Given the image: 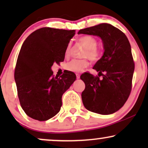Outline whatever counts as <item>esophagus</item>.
<instances>
[{
  "mask_svg": "<svg viewBox=\"0 0 148 148\" xmlns=\"http://www.w3.org/2000/svg\"><path fill=\"white\" fill-rule=\"evenodd\" d=\"M76 79H79L80 78V74H76Z\"/></svg>",
  "mask_w": 148,
  "mask_h": 148,
  "instance_id": "esophagus-1",
  "label": "esophagus"
}]
</instances>
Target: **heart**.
Returning a JSON list of instances; mask_svg holds the SVG:
<instances>
[{"instance_id":"1","label":"heart","mask_w":148,"mask_h":148,"mask_svg":"<svg viewBox=\"0 0 148 148\" xmlns=\"http://www.w3.org/2000/svg\"><path fill=\"white\" fill-rule=\"evenodd\" d=\"M79 42L86 48L83 51L82 59H73L70 62H67L65 65L67 70L70 72L79 73L82 72L88 66V61L86 58H88L92 62H97L101 56V52L97 47V40L95 37L91 35H84L79 39ZM71 53V44L69 43L64 50V56L68 57Z\"/></svg>"}]
</instances>
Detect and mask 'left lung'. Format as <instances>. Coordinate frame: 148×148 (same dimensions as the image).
Instances as JSON below:
<instances>
[{
  "mask_svg": "<svg viewBox=\"0 0 148 148\" xmlns=\"http://www.w3.org/2000/svg\"><path fill=\"white\" fill-rule=\"evenodd\" d=\"M79 34L99 36L104 53L93 69L99 76L90 72L81 75L86 88L83 103L88 111L101 115L115 113L123 106L132 88L134 64L130 42L125 34L108 23H101L79 31ZM103 76L102 79L99 76Z\"/></svg>",
  "mask_w": 148,
  "mask_h": 148,
  "instance_id": "obj_1",
  "label": "left lung"
}]
</instances>
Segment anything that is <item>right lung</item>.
Listing matches in <instances>:
<instances>
[{
    "instance_id": "obj_1",
    "label": "right lung",
    "mask_w": 148,
    "mask_h": 148,
    "mask_svg": "<svg viewBox=\"0 0 148 148\" xmlns=\"http://www.w3.org/2000/svg\"><path fill=\"white\" fill-rule=\"evenodd\" d=\"M75 30L42 28L26 38L18 53L14 69L17 94L25 114L46 121L60 111L62 96L76 80L65 71L55 76L51 67L64 59V50Z\"/></svg>"
}]
</instances>
